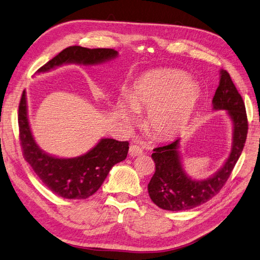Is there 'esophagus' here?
Instances as JSON below:
<instances>
[{
    "mask_svg": "<svg viewBox=\"0 0 260 260\" xmlns=\"http://www.w3.org/2000/svg\"><path fill=\"white\" fill-rule=\"evenodd\" d=\"M128 153H129L131 156H138V155L142 154V149L139 146H137V145H132L129 147Z\"/></svg>",
    "mask_w": 260,
    "mask_h": 260,
    "instance_id": "esophagus-1",
    "label": "esophagus"
}]
</instances>
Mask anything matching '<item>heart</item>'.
<instances>
[{"label": "heart", "mask_w": 260, "mask_h": 260, "mask_svg": "<svg viewBox=\"0 0 260 260\" xmlns=\"http://www.w3.org/2000/svg\"><path fill=\"white\" fill-rule=\"evenodd\" d=\"M200 89L177 70L150 71L136 82L127 98L120 99L116 111L128 125L136 112L148 111V128L156 138L166 139L186 127L194 111Z\"/></svg>", "instance_id": "1"}]
</instances>
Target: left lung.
Instances as JSON below:
<instances>
[{
	"mask_svg": "<svg viewBox=\"0 0 260 260\" xmlns=\"http://www.w3.org/2000/svg\"><path fill=\"white\" fill-rule=\"evenodd\" d=\"M214 110H225L233 125L231 152L218 172L202 180L192 179L183 170L179 154V141L153 149L151 155L155 173L148 185L152 202L166 211H187L215 197L228 180L244 148L248 122L245 105L230 74L220 70L219 85L213 98Z\"/></svg>",
	"mask_w": 260,
	"mask_h": 260,
	"instance_id": "obj_1",
	"label": "left lung"
}]
</instances>
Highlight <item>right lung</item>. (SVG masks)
Returning <instances> with one entry per match:
<instances>
[{
    "instance_id": "right-lung-1",
    "label": "right lung",
    "mask_w": 260,
    "mask_h": 260,
    "mask_svg": "<svg viewBox=\"0 0 260 260\" xmlns=\"http://www.w3.org/2000/svg\"><path fill=\"white\" fill-rule=\"evenodd\" d=\"M116 56L118 52L112 48L70 46L41 67L38 73L47 72L66 63L94 66ZM18 125L24 160L53 193L64 199L83 200L93 196L102 187L112 167L127 156L128 141L111 138L100 139L93 149L77 157L62 158L45 153L32 136L24 90L18 109Z\"/></svg>"
}]
</instances>
